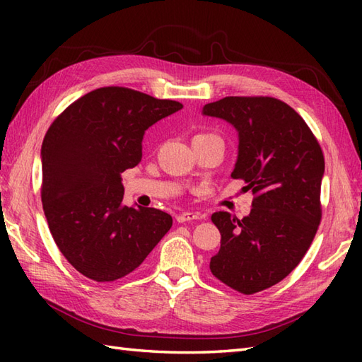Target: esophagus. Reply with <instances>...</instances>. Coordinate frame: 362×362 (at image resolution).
Instances as JSON below:
<instances>
[{
	"label": "esophagus",
	"mask_w": 362,
	"mask_h": 362,
	"mask_svg": "<svg viewBox=\"0 0 362 362\" xmlns=\"http://www.w3.org/2000/svg\"><path fill=\"white\" fill-rule=\"evenodd\" d=\"M177 222H180V224H183V222H188V221H194V219H199V213H194V211H185V213H180L177 214Z\"/></svg>",
	"instance_id": "34e87169"
}]
</instances>
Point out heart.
<instances>
[{"label": "heart", "instance_id": "heart-1", "mask_svg": "<svg viewBox=\"0 0 362 362\" xmlns=\"http://www.w3.org/2000/svg\"><path fill=\"white\" fill-rule=\"evenodd\" d=\"M202 136H214V135H209V134H202V135H197L194 138H202Z\"/></svg>", "mask_w": 362, "mask_h": 362}]
</instances>
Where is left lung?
<instances>
[{
    "instance_id": "8db88e82",
    "label": "left lung",
    "mask_w": 362,
    "mask_h": 362,
    "mask_svg": "<svg viewBox=\"0 0 362 362\" xmlns=\"http://www.w3.org/2000/svg\"><path fill=\"white\" fill-rule=\"evenodd\" d=\"M202 115L238 132L232 177L255 194L243 219L213 213L221 249L210 271L232 289L255 294L289 275L310 249L322 216L324 153L303 118L275 98L227 96L205 104Z\"/></svg>"
}]
</instances>
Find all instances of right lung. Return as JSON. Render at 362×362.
Instances as JSON below:
<instances>
[{
	"instance_id": "obj_1",
	"label": "right lung",
	"mask_w": 362,
	"mask_h": 362,
	"mask_svg": "<svg viewBox=\"0 0 362 362\" xmlns=\"http://www.w3.org/2000/svg\"><path fill=\"white\" fill-rule=\"evenodd\" d=\"M182 107L130 88L104 87L66 107L46 132L43 211L57 247L87 279H122L171 228L168 213L122 204L121 173L141 161L146 130Z\"/></svg>"
}]
</instances>
